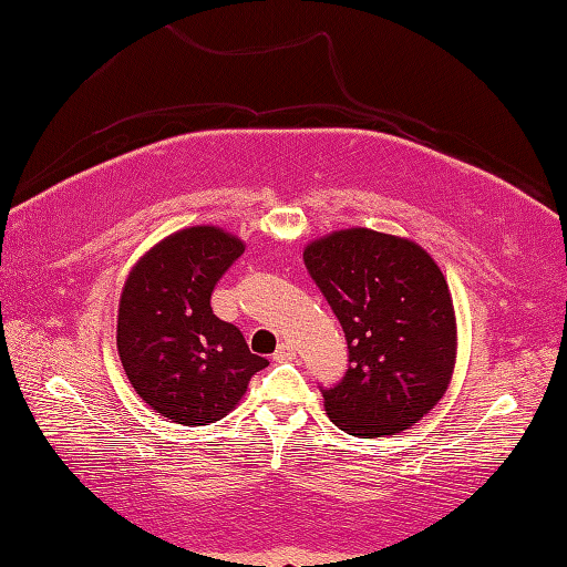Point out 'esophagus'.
I'll use <instances>...</instances> for the list:
<instances>
[{
  "instance_id": "1",
  "label": "esophagus",
  "mask_w": 567,
  "mask_h": 567,
  "mask_svg": "<svg viewBox=\"0 0 567 567\" xmlns=\"http://www.w3.org/2000/svg\"><path fill=\"white\" fill-rule=\"evenodd\" d=\"M293 355H296L293 346H291V343H281V346H278V349H276V353H274V361H278V363H281V361H291Z\"/></svg>"
}]
</instances>
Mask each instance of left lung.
Segmentation results:
<instances>
[{
  "label": "left lung",
  "mask_w": 567,
  "mask_h": 567,
  "mask_svg": "<svg viewBox=\"0 0 567 567\" xmlns=\"http://www.w3.org/2000/svg\"><path fill=\"white\" fill-rule=\"evenodd\" d=\"M303 264L339 319L349 369L319 385L329 419L349 435H393L449 389L455 313L433 258L405 238L349 228L306 246Z\"/></svg>",
  "instance_id": "8db88e82"
}]
</instances>
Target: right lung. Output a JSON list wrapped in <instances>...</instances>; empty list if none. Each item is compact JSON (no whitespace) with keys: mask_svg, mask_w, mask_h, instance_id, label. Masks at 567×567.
<instances>
[{"mask_svg":"<svg viewBox=\"0 0 567 567\" xmlns=\"http://www.w3.org/2000/svg\"><path fill=\"white\" fill-rule=\"evenodd\" d=\"M241 254L244 244L221 228L194 226L156 244L126 278L116 349L136 393L168 421L224 419L268 365L212 311L216 284Z\"/></svg>","mask_w":567,"mask_h":567,"instance_id":"right-lung-1","label":"right lung"}]
</instances>
